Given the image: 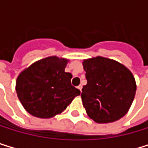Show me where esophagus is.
<instances>
[{"label":"esophagus","mask_w":148,"mask_h":148,"mask_svg":"<svg viewBox=\"0 0 148 148\" xmlns=\"http://www.w3.org/2000/svg\"><path fill=\"white\" fill-rule=\"evenodd\" d=\"M80 90H81V92H82V85H79V86L77 87Z\"/></svg>","instance_id":"esophagus-1"}]
</instances>
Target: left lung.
I'll use <instances>...</instances> for the list:
<instances>
[{"mask_svg": "<svg viewBox=\"0 0 148 148\" xmlns=\"http://www.w3.org/2000/svg\"><path fill=\"white\" fill-rule=\"evenodd\" d=\"M87 84L82 90V105L90 119L108 123L123 117L134 99L133 75L119 62L103 57L83 61Z\"/></svg>", "mask_w": 148, "mask_h": 148, "instance_id": "left-lung-1", "label": "left lung"}]
</instances>
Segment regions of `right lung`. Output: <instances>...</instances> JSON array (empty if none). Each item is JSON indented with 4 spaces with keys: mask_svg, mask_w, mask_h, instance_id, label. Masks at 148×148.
<instances>
[{
    "mask_svg": "<svg viewBox=\"0 0 148 148\" xmlns=\"http://www.w3.org/2000/svg\"><path fill=\"white\" fill-rule=\"evenodd\" d=\"M68 60L48 57L20 73L16 82L18 98L24 108L39 118H51L63 112L81 91L71 84L65 72Z\"/></svg>",
    "mask_w": 148,
    "mask_h": 148,
    "instance_id": "add662e5",
    "label": "right lung"
}]
</instances>
